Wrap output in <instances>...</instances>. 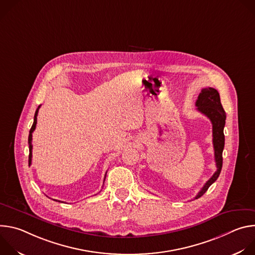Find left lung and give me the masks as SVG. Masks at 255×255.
<instances>
[{
	"instance_id": "1",
	"label": "left lung",
	"mask_w": 255,
	"mask_h": 255,
	"mask_svg": "<svg viewBox=\"0 0 255 255\" xmlns=\"http://www.w3.org/2000/svg\"><path fill=\"white\" fill-rule=\"evenodd\" d=\"M197 110L207 116L212 122L213 126V145H214V154L217 170L212 175V177L204 185L202 190L198 193L194 200L201 198L209 189V187L215 183L216 179L219 176L222 164H223V149L225 144L224 136V127L226 120V113L222 107L220 101V95L217 90L213 88H205L200 93L198 100L196 102Z\"/></svg>"
}]
</instances>
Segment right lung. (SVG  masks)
I'll return each instance as SVG.
<instances>
[{
	"mask_svg": "<svg viewBox=\"0 0 255 255\" xmlns=\"http://www.w3.org/2000/svg\"><path fill=\"white\" fill-rule=\"evenodd\" d=\"M39 108H40V106H38V108H37V110H36V112H35V115H34V122H33V125H32V127H31V129H30V131H29V137H28V144H29V165L31 164V161H32V133H33V131L35 130V128H36V123H37V115H38V111H39ZM107 173V172H106ZM105 178H106V176H105ZM104 181H105V179H104ZM54 201H56V202H60V201H57V200H54ZM62 203V202H61Z\"/></svg>",
	"mask_w": 255,
	"mask_h": 255,
	"instance_id": "right-lung-1",
	"label": "right lung"
}]
</instances>
